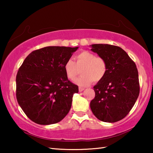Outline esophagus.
<instances>
[{"instance_id":"esophagus-1","label":"esophagus","mask_w":153,"mask_h":153,"mask_svg":"<svg viewBox=\"0 0 153 153\" xmlns=\"http://www.w3.org/2000/svg\"><path fill=\"white\" fill-rule=\"evenodd\" d=\"M84 90V88L79 87V92H82Z\"/></svg>"}]
</instances>
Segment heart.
I'll list each match as a JSON object with an SVG mask.
<instances>
[{"instance_id": "1", "label": "heart", "mask_w": 153, "mask_h": 153, "mask_svg": "<svg viewBox=\"0 0 153 153\" xmlns=\"http://www.w3.org/2000/svg\"><path fill=\"white\" fill-rule=\"evenodd\" d=\"M76 62L71 59L65 62L63 69L67 78L73 81L82 71V76L75 82L81 86H88L92 82H98L107 73V62L102 56L88 51L79 52L75 56Z\"/></svg>"}]
</instances>
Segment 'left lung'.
Here are the masks:
<instances>
[{"mask_svg": "<svg viewBox=\"0 0 153 153\" xmlns=\"http://www.w3.org/2000/svg\"><path fill=\"white\" fill-rule=\"evenodd\" d=\"M92 51L107 62L105 77L94 86L95 97L90 108L95 117L104 122L114 123L129 113L140 93L136 65L125 51L107 44L92 45Z\"/></svg>", "mask_w": 153, "mask_h": 153, "instance_id": "8db88e82", "label": "left lung"}]
</instances>
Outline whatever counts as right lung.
I'll return each instance as SVG.
<instances>
[{"mask_svg": "<svg viewBox=\"0 0 153 153\" xmlns=\"http://www.w3.org/2000/svg\"><path fill=\"white\" fill-rule=\"evenodd\" d=\"M78 47L47 46L33 51L19 67L16 97L27 117L50 125L65 117L78 86L67 78L63 65Z\"/></svg>", "mask_w": 153, "mask_h": 153, "instance_id": "add662e5", "label": "right lung"}]
</instances>
